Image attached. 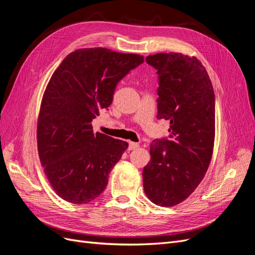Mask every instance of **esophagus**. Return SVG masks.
Returning <instances> with one entry per match:
<instances>
[{"label": "esophagus", "mask_w": 255, "mask_h": 255, "mask_svg": "<svg viewBox=\"0 0 255 255\" xmlns=\"http://www.w3.org/2000/svg\"><path fill=\"white\" fill-rule=\"evenodd\" d=\"M138 146H139V144H138L137 142H133V141H129V142H128V150L137 149Z\"/></svg>", "instance_id": "obj_1"}]
</instances>
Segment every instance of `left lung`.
<instances>
[{"label": "left lung", "mask_w": 255, "mask_h": 255, "mask_svg": "<svg viewBox=\"0 0 255 255\" xmlns=\"http://www.w3.org/2000/svg\"><path fill=\"white\" fill-rule=\"evenodd\" d=\"M145 61L158 75L156 118L170 121V135L150 144L143 189L154 204L173 206L194 192L210 166L215 94L210 76L196 57L158 53Z\"/></svg>", "instance_id": "obj_1"}]
</instances>
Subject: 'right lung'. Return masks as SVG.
I'll return each mask as SVG.
<instances>
[{
  "label": "right lung",
  "mask_w": 255,
  "mask_h": 255,
  "mask_svg": "<svg viewBox=\"0 0 255 255\" xmlns=\"http://www.w3.org/2000/svg\"><path fill=\"white\" fill-rule=\"evenodd\" d=\"M142 63L137 54L80 49L53 73L40 106L37 143L44 173L66 201L88 203L106 188L128 143L95 134L91 122L109 110L118 83Z\"/></svg>",
  "instance_id": "add662e5"
}]
</instances>
